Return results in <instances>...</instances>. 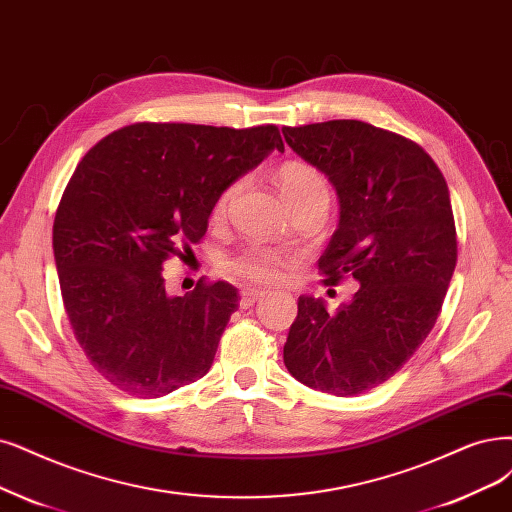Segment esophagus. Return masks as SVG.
I'll list each match as a JSON object with an SVG mask.
<instances>
[{"label":"esophagus","instance_id":"1","mask_svg":"<svg viewBox=\"0 0 512 512\" xmlns=\"http://www.w3.org/2000/svg\"><path fill=\"white\" fill-rule=\"evenodd\" d=\"M261 297H266V291H259V289H242L240 291V308H249V306H253L257 299H261Z\"/></svg>","mask_w":512,"mask_h":512}]
</instances>
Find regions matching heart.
I'll list each match as a JSON object with an SVG mask.
<instances>
[{
	"instance_id": "b5f03b06",
	"label": "heart",
	"mask_w": 512,
	"mask_h": 512,
	"mask_svg": "<svg viewBox=\"0 0 512 512\" xmlns=\"http://www.w3.org/2000/svg\"><path fill=\"white\" fill-rule=\"evenodd\" d=\"M276 181L282 196L287 202L306 198V196H329V185L325 175L308 162H287L278 168ZM240 179L227 183L217 194L211 215L213 219L225 217L230 202L238 194ZM295 268V257L282 253L274 246L266 244H251L244 251L232 255L223 261V272L236 280L251 282V285H280L285 282Z\"/></svg>"
}]
</instances>
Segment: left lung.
Instances as JSON below:
<instances>
[{
  "label": "left lung",
  "mask_w": 512,
  "mask_h": 512,
  "mask_svg": "<svg viewBox=\"0 0 512 512\" xmlns=\"http://www.w3.org/2000/svg\"><path fill=\"white\" fill-rule=\"evenodd\" d=\"M282 135L339 196V227L318 259L323 282L361 285L333 314L299 297L285 365L314 390L361 394L390 380L441 314L458 261L447 181L418 143L367 122L285 126Z\"/></svg>",
  "instance_id": "8db88e82"
}]
</instances>
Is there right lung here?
<instances>
[{
    "label": "right lung",
    "mask_w": 512,
    "mask_h": 512,
    "mask_svg": "<svg viewBox=\"0 0 512 512\" xmlns=\"http://www.w3.org/2000/svg\"><path fill=\"white\" fill-rule=\"evenodd\" d=\"M272 149H285L274 124L137 122L75 166L52 249L73 335L109 384L158 399L211 369L238 291L200 278L170 297L162 268L192 253L217 194Z\"/></svg>",
    "instance_id": "1"
}]
</instances>
